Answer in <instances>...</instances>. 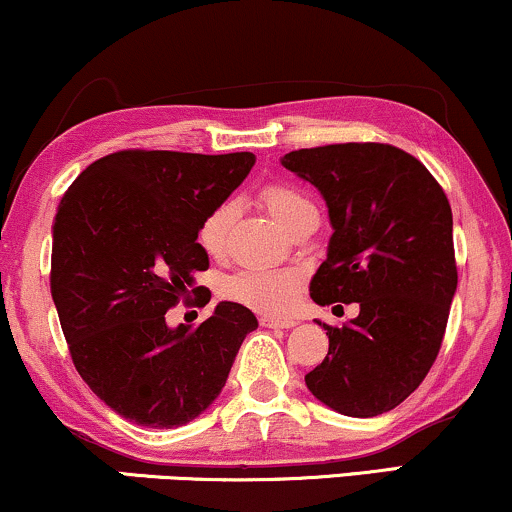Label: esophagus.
<instances>
[{"label":"esophagus","instance_id":"34e87169","mask_svg":"<svg viewBox=\"0 0 512 512\" xmlns=\"http://www.w3.org/2000/svg\"><path fill=\"white\" fill-rule=\"evenodd\" d=\"M261 326H266V328H292V326H297V321H294V318L261 316Z\"/></svg>","mask_w":512,"mask_h":512}]
</instances>
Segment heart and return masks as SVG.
<instances>
[{
    "instance_id": "1",
    "label": "heart",
    "mask_w": 512,
    "mask_h": 512,
    "mask_svg": "<svg viewBox=\"0 0 512 512\" xmlns=\"http://www.w3.org/2000/svg\"><path fill=\"white\" fill-rule=\"evenodd\" d=\"M261 201L266 203L275 220L290 230V225L306 210H316L311 198L299 191L297 186L275 182L263 186ZM234 218H237V203L232 198L222 201L215 206L206 218L198 225L196 239L201 249L210 256H218L225 251L227 234ZM299 287H302V275L297 270H273V268H249L237 270V273L227 275L222 280L220 292L222 297L239 302L254 311L263 314H285L290 311L299 297Z\"/></svg>"
}]
</instances>
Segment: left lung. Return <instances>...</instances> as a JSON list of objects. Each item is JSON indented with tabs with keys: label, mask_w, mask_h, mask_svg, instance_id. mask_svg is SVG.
Segmentation results:
<instances>
[{
	"label": "left lung",
	"mask_w": 512,
	"mask_h": 512,
	"mask_svg": "<svg viewBox=\"0 0 512 512\" xmlns=\"http://www.w3.org/2000/svg\"><path fill=\"white\" fill-rule=\"evenodd\" d=\"M282 165L321 191L333 225L311 299L359 304L342 328L323 323L328 354L306 388L347 417L393 410L434 366L458 287L448 198L422 162L388 143L292 150Z\"/></svg>",
	"instance_id": "1"
}]
</instances>
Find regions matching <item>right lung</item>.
Wrapping results in <instances>:
<instances>
[{"mask_svg":"<svg viewBox=\"0 0 512 512\" xmlns=\"http://www.w3.org/2000/svg\"><path fill=\"white\" fill-rule=\"evenodd\" d=\"M254 162V153L119 150L88 165L59 201L50 273L59 323L78 374L129 422L174 429L206 412L258 328L237 302H220L198 328L165 321L203 290L194 287L208 268L198 225Z\"/></svg>","mask_w":512,"mask_h":512,"instance_id":"right-lung-1","label":"right lung"}]
</instances>
